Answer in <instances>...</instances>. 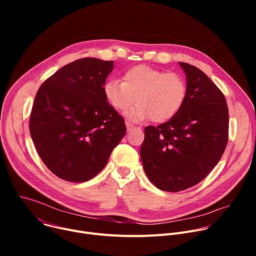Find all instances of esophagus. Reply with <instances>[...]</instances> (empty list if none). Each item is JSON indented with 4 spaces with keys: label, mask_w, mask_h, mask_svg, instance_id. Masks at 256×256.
<instances>
[{
    "label": "esophagus",
    "mask_w": 256,
    "mask_h": 256,
    "mask_svg": "<svg viewBox=\"0 0 256 256\" xmlns=\"http://www.w3.org/2000/svg\"><path fill=\"white\" fill-rule=\"evenodd\" d=\"M126 130H128V132H130L132 130L136 128L134 126H132V124H130V122H126Z\"/></svg>",
    "instance_id": "obj_1"
}]
</instances>
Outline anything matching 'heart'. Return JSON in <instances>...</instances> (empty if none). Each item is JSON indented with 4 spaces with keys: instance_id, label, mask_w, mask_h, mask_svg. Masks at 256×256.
<instances>
[{
    "instance_id": "b5f03b06",
    "label": "heart",
    "mask_w": 256,
    "mask_h": 256,
    "mask_svg": "<svg viewBox=\"0 0 256 256\" xmlns=\"http://www.w3.org/2000/svg\"><path fill=\"white\" fill-rule=\"evenodd\" d=\"M106 102L118 112L134 107L126 112L132 122L152 118L165 122L178 114L188 96L186 79L176 72H165L149 66H136L126 70L122 82L109 80L103 86Z\"/></svg>"
}]
</instances>
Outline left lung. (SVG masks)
<instances>
[{
    "instance_id": "left-lung-1",
    "label": "left lung",
    "mask_w": 256,
    "mask_h": 256,
    "mask_svg": "<svg viewBox=\"0 0 256 256\" xmlns=\"http://www.w3.org/2000/svg\"><path fill=\"white\" fill-rule=\"evenodd\" d=\"M188 96L172 120L144 128L140 159L159 190L177 192L194 186L220 161L228 142L229 112L224 94L202 70L180 62Z\"/></svg>"
}]
</instances>
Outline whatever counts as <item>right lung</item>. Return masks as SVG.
<instances>
[{
	"mask_svg": "<svg viewBox=\"0 0 256 256\" xmlns=\"http://www.w3.org/2000/svg\"><path fill=\"white\" fill-rule=\"evenodd\" d=\"M112 60L84 58L44 81L29 120L32 140L46 166L70 182H84L106 165L126 132L124 118L109 105L103 86Z\"/></svg>",
	"mask_w": 256,
	"mask_h": 256,
	"instance_id": "obj_1",
	"label": "right lung"
}]
</instances>
